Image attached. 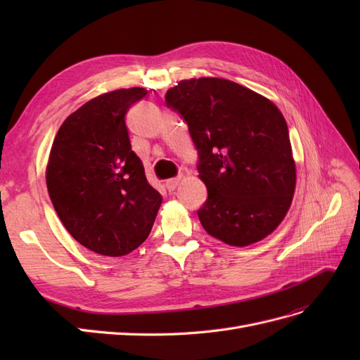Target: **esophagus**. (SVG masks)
<instances>
[{
	"label": "esophagus",
	"mask_w": 360,
	"mask_h": 360,
	"mask_svg": "<svg viewBox=\"0 0 360 360\" xmlns=\"http://www.w3.org/2000/svg\"><path fill=\"white\" fill-rule=\"evenodd\" d=\"M180 180H181V177H174V179H168V180L165 181V186H167V189H168L169 192H171V191H176V188L179 186Z\"/></svg>",
	"instance_id": "34e87169"
}]
</instances>
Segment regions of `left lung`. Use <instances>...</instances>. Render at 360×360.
<instances>
[{
  "label": "left lung",
  "instance_id": "left-lung-1",
  "mask_svg": "<svg viewBox=\"0 0 360 360\" xmlns=\"http://www.w3.org/2000/svg\"><path fill=\"white\" fill-rule=\"evenodd\" d=\"M200 155L204 230L231 246L263 240L284 221L296 191L287 122L278 106L222 78L183 79L165 96Z\"/></svg>",
  "mask_w": 360,
  "mask_h": 360
}]
</instances>
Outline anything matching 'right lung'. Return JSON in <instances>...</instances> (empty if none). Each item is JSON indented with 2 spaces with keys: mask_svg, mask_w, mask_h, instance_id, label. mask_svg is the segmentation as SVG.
Returning a JSON list of instances; mask_svg holds the SVG:
<instances>
[{
  "mask_svg": "<svg viewBox=\"0 0 360 360\" xmlns=\"http://www.w3.org/2000/svg\"><path fill=\"white\" fill-rule=\"evenodd\" d=\"M146 94L134 86L94 97L64 120L51 147L46 186L53 209L76 242L105 257L143 245L162 204L124 122Z\"/></svg>",
  "mask_w": 360,
  "mask_h": 360,
  "instance_id": "1",
  "label": "right lung"
}]
</instances>
